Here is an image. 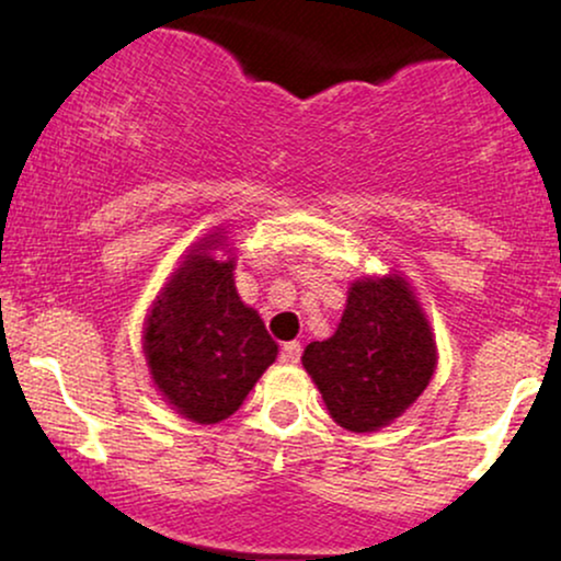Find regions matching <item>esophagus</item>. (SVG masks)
I'll use <instances>...</instances> for the list:
<instances>
[{"instance_id":"obj_1","label":"esophagus","mask_w":561,"mask_h":561,"mask_svg":"<svg viewBox=\"0 0 561 561\" xmlns=\"http://www.w3.org/2000/svg\"><path fill=\"white\" fill-rule=\"evenodd\" d=\"M301 358V345L298 343H286L280 347V363H286V366H294Z\"/></svg>"}]
</instances>
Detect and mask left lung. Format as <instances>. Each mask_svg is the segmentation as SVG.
<instances>
[{
    "mask_svg": "<svg viewBox=\"0 0 561 561\" xmlns=\"http://www.w3.org/2000/svg\"><path fill=\"white\" fill-rule=\"evenodd\" d=\"M301 363L334 423L351 433H376L427 389L438 345L404 275H363L347 288L337 330L309 343Z\"/></svg>",
    "mask_w": 561,
    "mask_h": 561,
    "instance_id": "left-lung-1",
    "label": "left lung"
}]
</instances>
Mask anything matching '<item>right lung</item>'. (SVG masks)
Masks as SVG:
<instances>
[{
  "mask_svg": "<svg viewBox=\"0 0 561 561\" xmlns=\"http://www.w3.org/2000/svg\"><path fill=\"white\" fill-rule=\"evenodd\" d=\"M234 267L227 231L216 227L180 257L144 319L151 381L174 412L198 425L231 417L278 358L265 322L237 294Z\"/></svg>",
  "mask_w": 561,
  "mask_h": 561,
  "instance_id": "right-lung-1",
  "label": "right lung"
}]
</instances>
